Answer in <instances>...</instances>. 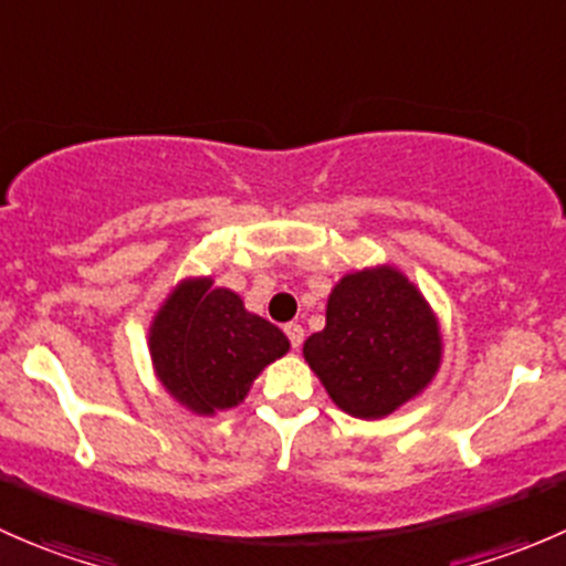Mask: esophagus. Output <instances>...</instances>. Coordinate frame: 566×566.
Returning <instances> with one entry per match:
<instances>
[{"label":"esophagus","mask_w":566,"mask_h":566,"mask_svg":"<svg viewBox=\"0 0 566 566\" xmlns=\"http://www.w3.org/2000/svg\"><path fill=\"white\" fill-rule=\"evenodd\" d=\"M284 334H287L290 345H293L295 350L304 345V325H301V323H287V325H284Z\"/></svg>","instance_id":"1"}]
</instances>
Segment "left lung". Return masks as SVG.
Here are the masks:
<instances>
[{
	"label": "left lung",
	"mask_w": 566,
	"mask_h": 566,
	"mask_svg": "<svg viewBox=\"0 0 566 566\" xmlns=\"http://www.w3.org/2000/svg\"><path fill=\"white\" fill-rule=\"evenodd\" d=\"M304 358L345 413L380 419L436 378L441 331L402 273L373 268L331 290L325 328L304 342Z\"/></svg>",
	"instance_id": "1"
}]
</instances>
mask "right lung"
<instances>
[{"label": "right lung", "mask_w": 566, "mask_h": 566, "mask_svg": "<svg viewBox=\"0 0 566 566\" xmlns=\"http://www.w3.org/2000/svg\"><path fill=\"white\" fill-rule=\"evenodd\" d=\"M290 350L282 331L243 310L232 290L213 279H186L150 325L158 380L180 405L210 416L232 408L251 380Z\"/></svg>", "instance_id": "right-lung-1"}]
</instances>
